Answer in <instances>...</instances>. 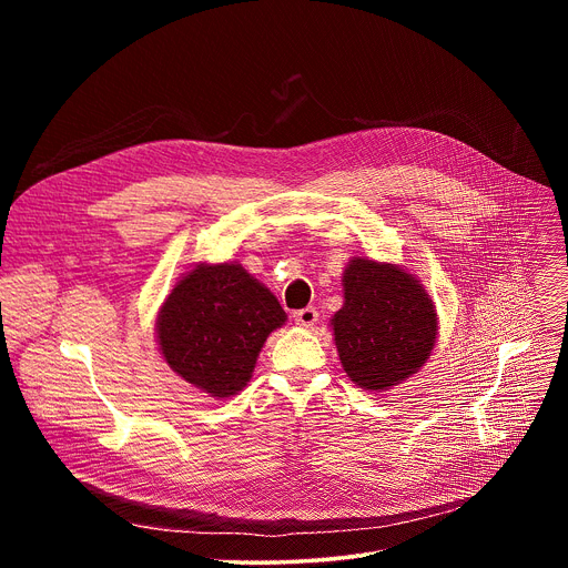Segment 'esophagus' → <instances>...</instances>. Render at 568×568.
Listing matches in <instances>:
<instances>
[{"instance_id":"1","label":"esophagus","mask_w":568,"mask_h":568,"mask_svg":"<svg viewBox=\"0 0 568 568\" xmlns=\"http://www.w3.org/2000/svg\"><path fill=\"white\" fill-rule=\"evenodd\" d=\"M316 318H318V312L314 307H303V310L294 312V321L298 323V326H303V328L314 326Z\"/></svg>"}]
</instances>
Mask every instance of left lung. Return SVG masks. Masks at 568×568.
Returning a JSON list of instances; mask_svg holds the SVG:
<instances>
[{
    "label": "left lung",
    "mask_w": 568,
    "mask_h": 568,
    "mask_svg": "<svg viewBox=\"0 0 568 568\" xmlns=\"http://www.w3.org/2000/svg\"><path fill=\"white\" fill-rule=\"evenodd\" d=\"M333 331L348 377L366 390H386L427 362L438 321L412 274L355 258L344 272V307L333 316Z\"/></svg>",
    "instance_id": "8db88e82"
}]
</instances>
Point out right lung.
Listing matches in <instances>:
<instances>
[{
	"instance_id": "obj_1",
	"label": "right lung",
	"mask_w": 568,
	"mask_h": 568,
	"mask_svg": "<svg viewBox=\"0 0 568 568\" xmlns=\"http://www.w3.org/2000/svg\"><path fill=\"white\" fill-rule=\"evenodd\" d=\"M287 314L276 296L240 265H197L156 316L169 366L213 397L245 386L272 331Z\"/></svg>"
}]
</instances>
